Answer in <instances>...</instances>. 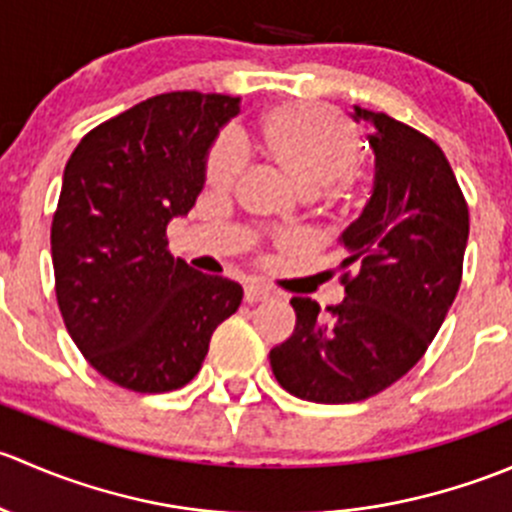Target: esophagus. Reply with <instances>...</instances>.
<instances>
[{"instance_id":"obj_1","label":"esophagus","mask_w":512,"mask_h":512,"mask_svg":"<svg viewBox=\"0 0 512 512\" xmlns=\"http://www.w3.org/2000/svg\"><path fill=\"white\" fill-rule=\"evenodd\" d=\"M272 294V289L270 287H265V285H260V282H250V285L245 287V299L250 304H255V302H262V299H267Z\"/></svg>"}]
</instances>
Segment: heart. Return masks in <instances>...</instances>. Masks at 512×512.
I'll return each instance as SVG.
<instances>
[{"mask_svg": "<svg viewBox=\"0 0 512 512\" xmlns=\"http://www.w3.org/2000/svg\"><path fill=\"white\" fill-rule=\"evenodd\" d=\"M267 153L309 195L344 203L354 190V168L361 143L352 123L314 103H285L262 123ZM247 165V151L235 131H220L205 158V178L213 188L230 190Z\"/></svg>", "mask_w": 512, "mask_h": 512, "instance_id": "b5f03b06", "label": "heart"}]
</instances>
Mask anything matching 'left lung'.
<instances>
[{
	"mask_svg": "<svg viewBox=\"0 0 512 512\" xmlns=\"http://www.w3.org/2000/svg\"><path fill=\"white\" fill-rule=\"evenodd\" d=\"M376 126L374 195L344 230V302L319 314L292 297L294 334L270 352L272 374L292 396L354 404L389 389L426 354L463 277L468 203L436 141L356 106Z\"/></svg>",
	"mask_w": 512,
	"mask_h": 512,
	"instance_id": "8db88e82",
	"label": "left lung"
}]
</instances>
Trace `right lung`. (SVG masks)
I'll return each mask as SVG.
<instances>
[{
  "instance_id": "obj_1",
  "label": "right lung",
  "mask_w": 512,
  "mask_h": 512,
  "mask_svg": "<svg viewBox=\"0 0 512 512\" xmlns=\"http://www.w3.org/2000/svg\"><path fill=\"white\" fill-rule=\"evenodd\" d=\"M240 98L170 91L81 138L51 223L61 317L91 366L138 394L193 381L242 287L168 250L165 227L203 190L205 153Z\"/></svg>"
}]
</instances>
